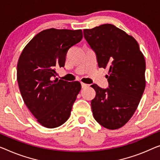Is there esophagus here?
Instances as JSON below:
<instances>
[{"label":"esophagus","instance_id":"esophagus-1","mask_svg":"<svg viewBox=\"0 0 160 160\" xmlns=\"http://www.w3.org/2000/svg\"><path fill=\"white\" fill-rule=\"evenodd\" d=\"M81 86H82V88H85L89 86V85L85 84V83H83V82H81Z\"/></svg>","mask_w":160,"mask_h":160}]
</instances>
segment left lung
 <instances>
[{"instance_id": "1", "label": "left lung", "mask_w": 160, "mask_h": 160, "mask_svg": "<svg viewBox=\"0 0 160 160\" xmlns=\"http://www.w3.org/2000/svg\"><path fill=\"white\" fill-rule=\"evenodd\" d=\"M84 37L95 52L99 68L108 69V88L91 85L93 117L108 129L122 127L132 117L146 86V62L132 36L112 24L83 30Z\"/></svg>"}]
</instances>
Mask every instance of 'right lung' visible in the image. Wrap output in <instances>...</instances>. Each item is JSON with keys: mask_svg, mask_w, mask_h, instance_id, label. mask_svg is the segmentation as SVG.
Segmentation results:
<instances>
[{"mask_svg": "<svg viewBox=\"0 0 160 160\" xmlns=\"http://www.w3.org/2000/svg\"><path fill=\"white\" fill-rule=\"evenodd\" d=\"M82 39L81 29L49 28L36 35L19 57L17 81L21 96L44 127H58L70 117L80 83L54 78L56 69L65 66L68 49Z\"/></svg>", "mask_w": 160, "mask_h": 160, "instance_id": "right-lung-1", "label": "right lung"}]
</instances>
